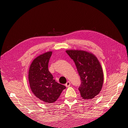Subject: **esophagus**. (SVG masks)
Instances as JSON below:
<instances>
[{"label":"esophagus","instance_id":"obj_1","mask_svg":"<svg viewBox=\"0 0 128 128\" xmlns=\"http://www.w3.org/2000/svg\"><path fill=\"white\" fill-rule=\"evenodd\" d=\"M70 84H71L70 82H69V81H68V82L66 83L65 86H66V87H69V86H70Z\"/></svg>","mask_w":128,"mask_h":128}]
</instances>
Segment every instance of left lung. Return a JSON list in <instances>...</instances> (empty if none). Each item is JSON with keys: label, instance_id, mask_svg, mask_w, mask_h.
<instances>
[{"label": "left lung", "instance_id": "1", "mask_svg": "<svg viewBox=\"0 0 128 128\" xmlns=\"http://www.w3.org/2000/svg\"><path fill=\"white\" fill-rule=\"evenodd\" d=\"M66 52L74 61L80 76L78 90L81 96L86 100L93 99L102 90L104 82L99 60L92 53L82 50H67Z\"/></svg>", "mask_w": 128, "mask_h": 128}]
</instances>
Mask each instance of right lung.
<instances>
[{"instance_id":"right-lung-1","label":"right lung","mask_w":128,"mask_h":128,"mask_svg":"<svg viewBox=\"0 0 128 128\" xmlns=\"http://www.w3.org/2000/svg\"><path fill=\"white\" fill-rule=\"evenodd\" d=\"M51 51L38 56L31 64L28 74L30 87L40 100L47 104L54 102L66 86L56 82L48 70V64Z\"/></svg>"}]
</instances>
